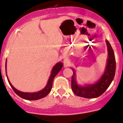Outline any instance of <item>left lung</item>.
<instances>
[{"label":"left lung","instance_id":"left-lung-1","mask_svg":"<svg viewBox=\"0 0 123 123\" xmlns=\"http://www.w3.org/2000/svg\"><path fill=\"white\" fill-rule=\"evenodd\" d=\"M106 43L109 52V58L106 69L103 76L95 84L80 86L76 83L74 77V76L72 78V90L76 96L87 98L98 97L105 92L113 81L116 72V59L111 46L107 40H106Z\"/></svg>","mask_w":123,"mask_h":123}]
</instances>
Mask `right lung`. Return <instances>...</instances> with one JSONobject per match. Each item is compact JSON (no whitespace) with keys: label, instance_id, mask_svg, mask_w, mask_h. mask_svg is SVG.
I'll return each instance as SVG.
<instances>
[{"label":"right lung","instance_id":"right-lung-1","mask_svg":"<svg viewBox=\"0 0 123 123\" xmlns=\"http://www.w3.org/2000/svg\"><path fill=\"white\" fill-rule=\"evenodd\" d=\"M62 67H63V64H62V63H57L56 65L54 66L53 68L50 77L49 79L48 83H47L46 86L44 87V88H43L42 90H41L39 92H36V93H23V92H20V91L16 89V88L12 85V84L10 83V81H9L8 77H7V80H8L9 84L10 85L11 87L12 88V89L13 90L14 93L16 94H18L19 97H21V98L26 99V100H39V99L42 98H43V97H46V96L50 93V92L51 90V88H52L53 81L54 79H55V76H56L57 74L60 72V70L62 69ZM5 67H6V64H5ZM6 76H7V74H6Z\"/></svg>","mask_w":123,"mask_h":123}]
</instances>
